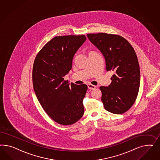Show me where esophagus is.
Instances as JSON below:
<instances>
[{
  "label": "esophagus",
  "mask_w": 160,
  "mask_h": 160,
  "mask_svg": "<svg viewBox=\"0 0 160 160\" xmlns=\"http://www.w3.org/2000/svg\"><path fill=\"white\" fill-rule=\"evenodd\" d=\"M87 86H88V88L89 89H90V90H94V89L96 88V87L95 86L92 85V84H88Z\"/></svg>",
  "instance_id": "obj_1"
}]
</instances>
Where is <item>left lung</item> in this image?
I'll return each instance as SVG.
<instances>
[{
    "instance_id": "obj_1",
    "label": "left lung",
    "mask_w": 160,
    "mask_h": 160,
    "mask_svg": "<svg viewBox=\"0 0 160 160\" xmlns=\"http://www.w3.org/2000/svg\"><path fill=\"white\" fill-rule=\"evenodd\" d=\"M87 36L103 54L107 71L114 72L111 84L100 87L104 107L113 114L124 113L134 103L140 88V71L135 50L119 35L100 33Z\"/></svg>"
}]
</instances>
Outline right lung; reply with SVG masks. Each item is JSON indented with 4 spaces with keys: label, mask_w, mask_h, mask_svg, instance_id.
Segmentation results:
<instances>
[{
    "label": "right lung",
    "mask_w": 160,
    "mask_h": 160,
    "mask_svg": "<svg viewBox=\"0 0 160 160\" xmlns=\"http://www.w3.org/2000/svg\"><path fill=\"white\" fill-rule=\"evenodd\" d=\"M86 40L85 35L54 37L34 60L32 80L36 97L48 116L64 126L76 122L84 114L82 100L87 85L70 84L64 77L72 69L73 57Z\"/></svg>",
    "instance_id": "right-lung-1"
}]
</instances>
